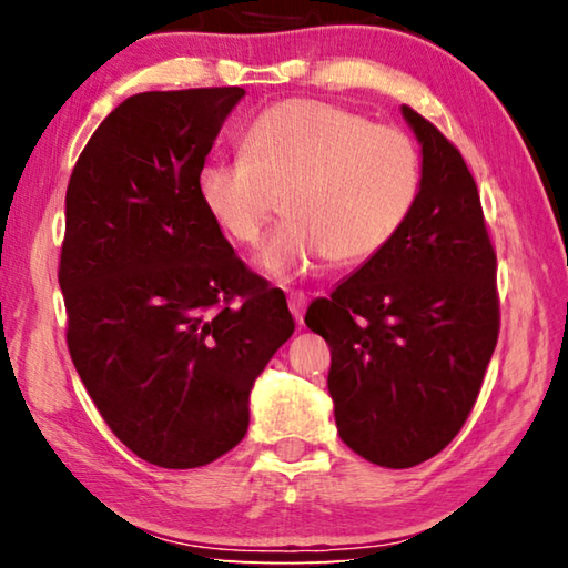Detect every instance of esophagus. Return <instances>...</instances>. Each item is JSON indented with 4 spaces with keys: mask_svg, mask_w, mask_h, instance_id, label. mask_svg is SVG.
<instances>
[{
    "mask_svg": "<svg viewBox=\"0 0 568 568\" xmlns=\"http://www.w3.org/2000/svg\"><path fill=\"white\" fill-rule=\"evenodd\" d=\"M287 305H291V313L297 325H303V313H305V305H307V295L305 293H291L287 295Z\"/></svg>",
    "mask_w": 568,
    "mask_h": 568,
    "instance_id": "esophagus-1",
    "label": "esophagus"
}]
</instances>
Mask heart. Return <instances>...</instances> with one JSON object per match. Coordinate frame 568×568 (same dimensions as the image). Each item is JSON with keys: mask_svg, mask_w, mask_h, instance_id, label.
Masks as SVG:
<instances>
[{"mask_svg": "<svg viewBox=\"0 0 568 568\" xmlns=\"http://www.w3.org/2000/svg\"><path fill=\"white\" fill-rule=\"evenodd\" d=\"M410 134L323 100H285L257 114L237 158L207 160L195 190L205 215L240 247L261 243L283 197L285 223L257 265L293 281L328 257L368 263L406 225L420 192Z\"/></svg>", "mask_w": 568, "mask_h": 568, "instance_id": "b5f03b06", "label": "heart"}]
</instances>
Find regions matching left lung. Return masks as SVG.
I'll list each match as a JSON object with an SVG mask.
<instances>
[{
  "instance_id": "1",
  "label": "left lung",
  "mask_w": 568,
  "mask_h": 568,
  "mask_svg": "<svg viewBox=\"0 0 568 568\" xmlns=\"http://www.w3.org/2000/svg\"><path fill=\"white\" fill-rule=\"evenodd\" d=\"M420 192L373 261L313 301L305 325L331 345L328 390L343 444L376 466L444 450L478 398L498 341L496 253L460 152L408 104Z\"/></svg>"
}]
</instances>
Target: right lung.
<instances>
[{"mask_svg": "<svg viewBox=\"0 0 568 568\" xmlns=\"http://www.w3.org/2000/svg\"><path fill=\"white\" fill-rule=\"evenodd\" d=\"M243 88L118 104L67 185V348L134 456L197 468L247 434L250 390L295 321L197 200L195 178Z\"/></svg>", "mask_w": 568, "mask_h": 568, "instance_id": "right-lung-1", "label": "right lung"}]
</instances>
